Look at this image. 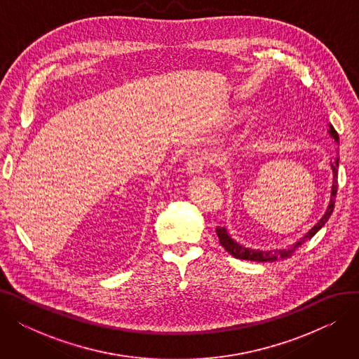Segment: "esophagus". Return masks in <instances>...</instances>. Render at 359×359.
Segmentation results:
<instances>
[{"label": "esophagus", "instance_id": "esophagus-1", "mask_svg": "<svg viewBox=\"0 0 359 359\" xmlns=\"http://www.w3.org/2000/svg\"><path fill=\"white\" fill-rule=\"evenodd\" d=\"M205 158L202 156H195L192 157L189 161H187L186 164V173L189 176H194V175H201L203 170H205Z\"/></svg>", "mask_w": 359, "mask_h": 359}]
</instances>
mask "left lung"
<instances>
[{"instance_id": "left-lung-1", "label": "left lung", "mask_w": 359, "mask_h": 359, "mask_svg": "<svg viewBox=\"0 0 359 359\" xmlns=\"http://www.w3.org/2000/svg\"><path fill=\"white\" fill-rule=\"evenodd\" d=\"M329 135L339 142V135L337 132L334 130V128L332 125H329ZM330 167L333 172V184H332V191H330V199H329V205L323 214V217L317 221V224H314V227L311 230H309V233H306L303 237H301L297 243H294L291 248L288 249H276V250H259V249H250L246 246H241L240 243H237L227 231V229L224 227H218L217 229V236L219 238V244L227 250L231 256H234L236 259H243V260H253V262H275L278 259H287L290 256H292V253L295 252V249H298L301 244H304L306 241H309L320 229L325 227V224L329 221L333 208H334V198H336V192H337V167H339V158H336L334 161H330Z\"/></svg>"}]
</instances>
